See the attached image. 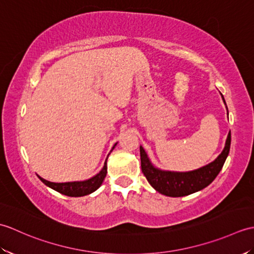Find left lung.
I'll return each mask as SVG.
<instances>
[{"mask_svg":"<svg viewBox=\"0 0 254 254\" xmlns=\"http://www.w3.org/2000/svg\"><path fill=\"white\" fill-rule=\"evenodd\" d=\"M223 100L225 102L224 97ZM230 142L231 134L229 132L227 139H226V144L223 152L220 153V155L216 159L206 166L201 167V168L188 172L166 171L156 168V167L150 163L145 149L142 146H139L142 172L144 176L146 177L149 185L152 186L156 191L164 194V195L172 197L189 195V194H192L194 192L202 190L204 188H206L214 181L215 178L219 174V171L222 170L226 158H227V156L229 154Z\"/></svg>","mask_w":254,"mask_h":254,"instance_id":"1","label":"left lung"}]
</instances>
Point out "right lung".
Masks as SVG:
<instances>
[{"label": "right lung", "instance_id": "obj_1", "mask_svg": "<svg viewBox=\"0 0 254 254\" xmlns=\"http://www.w3.org/2000/svg\"><path fill=\"white\" fill-rule=\"evenodd\" d=\"M117 143L115 144V146ZM115 146L112 147V149L115 148ZM108 159V157H107ZM107 159L105 161V165L102 167V169L99 171V174H97L93 178H90L88 180L85 181H74V182H63V183H56V182H50L44 178H41L38 176V178L45 183L46 186L49 188L53 189V190L58 191L59 193L64 194V195L67 196H84L87 195V194L93 193L98 189L102 181L105 180L106 175H107Z\"/></svg>", "mask_w": 254, "mask_h": 254}]
</instances>
